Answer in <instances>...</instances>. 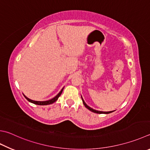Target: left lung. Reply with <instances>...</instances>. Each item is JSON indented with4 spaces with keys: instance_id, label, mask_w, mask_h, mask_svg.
<instances>
[{
    "instance_id": "8db88e82",
    "label": "left lung",
    "mask_w": 150,
    "mask_h": 150,
    "mask_svg": "<svg viewBox=\"0 0 150 150\" xmlns=\"http://www.w3.org/2000/svg\"><path fill=\"white\" fill-rule=\"evenodd\" d=\"M81 98H82V100H83V102L84 105L85 106V107H86L87 109H88V110H89L90 111H92V112H94V113H100V114H102V113H103V114H108V113H112V112H113V111H98V110H94V109H92V108H91V107H89V106L86 104V103H85V102L84 101V100H83L82 96H81Z\"/></svg>"
}]
</instances>
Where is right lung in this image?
I'll return each mask as SVG.
<instances>
[{
    "label": "right lung",
    "mask_w": 150,
    "mask_h": 150,
    "mask_svg": "<svg viewBox=\"0 0 150 150\" xmlns=\"http://www.w3.org/2000/svg\"><path fill=\"white\" fill-rule=\"evenodd\" d=\"M64 88V87H63V88H62V90L60 91V92H59V93L56 95V96L55 97H54L53 98H52L50 100H47V101H35V100H32L31 99L28 98V97H27L26 96H25V95L23 94L24 97L25 98L28 100V101L29 102L31 103H34V104H37V105H49V104H52V103H53L54 102H55L58 99V98L60 96V95L62 94V91H63V90Z\"/></svg>",
    "instance_id": "obj_1"
}]
</instances>
